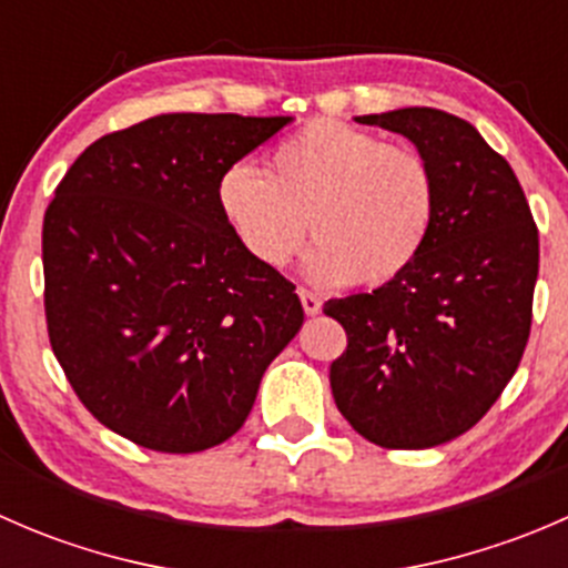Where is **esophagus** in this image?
I'll list each match as a JSON object with an SVG mask.
<instances>
[{"label": "esophagus", "mask_w": 568, "mask_h": 568, "mask_svg": "<svg viewBox=\"0 0 568 568\" xmlns=\"http://www.w3.org/2000/svg\"><path fill=\"white\" fill-rule=\"evenodd\" d=\"M300 300H302V307H305L307 316H318V313H321V300H318L316 294H313V291L300 288Z\"/></svg>", "instance_id": "34e87169"}]
</instances>
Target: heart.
Here are the masks:
<instances>
[{
    "instance_id": "b5f03b06",
    "label": "heart",
    "mask_w": 568,
    "mask_h": 568,
    "mask_svg": "<svg viewBox=\"0 0 568 568\" xmlns=\"http://www.w3.org/2000/svg\"><path fill=\"white\" fill-rule=\"evenodd\" d=\"M231 231L263 266L296 255L305 231L316 244L305 268L313 283L385 285L420 257L439 209L437 175L423 153L374 131L311 120L268 153L266 173L236 162L216 181Z\"/></svg>"
}]
</instances>
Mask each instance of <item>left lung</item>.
Segmentation results:
<instances>
[{
  "label": "left lung",
  "instance_id": "1",
  "mask_svg": "<svg viewBox=\"0 0 568 568\" xmlns=\"http://www.w3.org/2000/svg\"><path fill=\"white\" fill-rule=\"evenodd\" d=\"M357 120L406 136L428 159L439 209L400 277L324 305L348 337L329 368L332 395L368 443L434 448L473 428L523 359L538 231L511 164L467 120L428 106Z\"/></svg>",
  "mask_w": 568,
  "mask_h": 568
}]
</instances>
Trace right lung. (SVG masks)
Segmentation results:
<instances>
[{"label": "right lung", "mask_w": 568, "mask_h": 568, "mask_svg": "<svg viewBox=\"0 0 568 568\" xmlns=\"http://www.w3.org/2000/svg\"><path fill=\"white\" fill-rule=\"evenodd\" d=\"M294 118L156 114L95 140L43 216L45 324L79 400L120 437L214 448L247 420L305 311L231 231L216 181Z\"/></svg>", "instance_id": "1"}]
</instances>
